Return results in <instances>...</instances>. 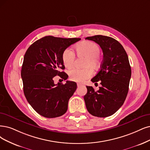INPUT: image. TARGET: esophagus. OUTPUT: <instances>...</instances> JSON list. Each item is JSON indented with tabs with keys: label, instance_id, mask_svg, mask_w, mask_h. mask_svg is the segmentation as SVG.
<instances>
[{
	"label": "esophagus",
	"instance_id": "obj_1",
	"mask_svg": "<svg viewBox=\"0 0 150 150\" xmlns=\"http://www.w3.org/2000/svg\"><path fill=\"white\" fill-rule=\"evenodd\" d=\"M77 86H78V87H79V86H84V85L83 83H77Z\"/></svg>",
	"mask_w": 150,
	"mask_h": 150
}]
</instances>
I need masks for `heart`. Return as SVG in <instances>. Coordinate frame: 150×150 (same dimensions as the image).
<instances>
[{"instance_id":"obj_1","label":"heart","mask_w":150,"mask_h":150,"mask_svg":"<svg viewBox=\"0 0 150 150\" xmlns=\"http://www.w3.org/2000/svg\"><path fill=\"white\" fill-rule=\"evenodd\" d=\"M75 51L77 55L86 57L85 67H91L95 70L98 69L101 63L99 56L100 47L96 43L90 41H82L77 44ZM62 60L66 68H71L75 60V55L73 51L69 48L64 50L62 55ZM92 74V70L90 67L82 69H73L69 71L70 79L76 82L83 81L91 77Z\"/></svg>"}]
</instances>
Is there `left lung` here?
I'll return each instance as SVG.
<instances>
[{"mask_svg": "<svg viewBox=\"0 0 150 150\" xmlns=\"http://www.w3.org/2000/svg\"><path fill=\"white\" fill-rule=\"evenodd\" d=\"M85 39L98 44L103 52L101 69L91 80L96 83L100 81L101 86L95 91L86 86V107L94 116L108 117L122 106L129 91L132 71L128 55L121 44L111 37L96 35Z\"/></svg>", "mask_w": 150, "mask_h": 150, "instance_id": "left-lung-1", "label": "left lung"}]
</instances>
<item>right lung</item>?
Masks as SVG:
<instances>
[{
    "label": "right lung",
    "instance_id": "1",
    "mask_svg": "<svg viewBox=\"0 0 150 150\" xmlns=\"http://www.w3.org/2000/svg\"><path fill=\"white\" fill-rule=\"evenodd\" d=\"M80 40L47 36L33 43L25 54L21 70L25 96L35 111L44 117H57L67 110L76 83L67 81L64 85H55L53 79L59 75L64 80L67 79V74L60 71L65 69L62 55L64 50Z\"/></svg>",
    "mask_w": 150,
    "mask_h": 150
}]
</instances>
